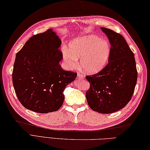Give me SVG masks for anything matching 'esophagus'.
I'll use <instances>...</instances> for the list:
<instances>
[{
	"mask_svg": "<svg viewBox=\"0 0 150 150\" xmlns=\"http://www.w3.org/2000/svg\"><path fill=\"white\" fill-rule=\"evenodd\" d=\"M77 78H78V79H84V76H83L82 74H80V73H78Z\"/></svg>",
	"mask_w": 150,
	"mask_h": 150,
	"instance_id": "34e87169",
	"label": "esophagus"
}]
</instances>
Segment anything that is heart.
I'll list each match as a JSON object with an SVG mask.
<instances>
[{
    "instance_id": "b5f03b06",
    "label": "heart",
    "mask_w": 150,
    "mask_h": 150,
    "mask_svg": "<svg viewBox=\"0 0 150 150\" xmlns=\"http://www.w3.org/2000/svg\"><path fill=\"white\" fill-rule=\"evenodd\" d=\"M110 54V45L108 41L100 39L96 35L75 38L65 49L63 58L69 68H74L81 58V67L88 73H97L106 64Z\"/></svg>"
}]
</instances>
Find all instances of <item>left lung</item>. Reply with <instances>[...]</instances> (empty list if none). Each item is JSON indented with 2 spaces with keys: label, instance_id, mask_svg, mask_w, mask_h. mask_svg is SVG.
I'll return each mask as SVG.
<instances>
[{
  "label": "left lung",
  "instance_id": "obj_1",
  "mask_svg": "<svg viewBox=\"0 0 150 150\" xmlns=\"http://www.w3.org/2000/svg\"><path fill=\"white\" fill-rule=\"evenodd\" d=\"M111 45L108 64L97 74L86 76L90 84L86 93L92 110L103 114L115 112L130 100L137 83L134 54L122 35L101 27Z\"/></svg>",
  "mask_w": 150,
  "mask_h": 150
}]
</instances>
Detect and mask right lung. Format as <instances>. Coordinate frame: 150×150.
<instances>
[{"mask_svg": "<svg viewBox=\"0 0 150 150\" xmlns=\"http://www.w3.org/2000/svg\"><path fill=\"white\" fill-rule=\"evenodd\" d=\"M61 44L50 28L32 36L16 54L13 86L18 100L29 110L39 113L58 110L64 103V90L77 76L60 66Z\"/></svg>", "mask_w": 150, "mask_h": 150, "instance_id": "obj_1", "label": "right lung"}]
</instances>
